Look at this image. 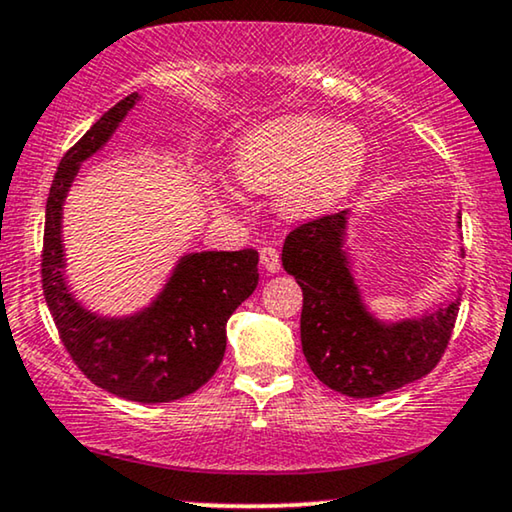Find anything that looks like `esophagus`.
Returning a JSON list of instances; mask_svg holds the SVG:
<instances>
[{
	"label": "esophagus",
	"mask_w": 512,
	"mask_h": 512,
	"mask_svg": "<svg viewBox=\"0 0 512 512\" xmlns=\"http://www.w3.org/2000/svg\"><path fill=\"white\" fill-rule=\"evenodd\" d=\"M260 262L269 274H278V271H281V255H278V250L271 248V245L260 250Z\"/></svg>",
	"instance_id": "esophagus-1"
}]
</instances>
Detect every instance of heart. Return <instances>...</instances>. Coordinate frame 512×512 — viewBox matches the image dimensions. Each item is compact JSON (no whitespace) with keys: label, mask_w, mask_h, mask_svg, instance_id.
<instances>
[{"label":"heart","mask_w":512,"mask_h":512,"mask_svg":"<svg viewBox=\"0 0 512 512\" xmlns=\"http://www.w3.org/2000/svg\"><path fill=\"white\" fill-rule=\"evenodd\" d=\"M367 145L351 124L288 114L250 128L234 147V173L252 192L274 194L283 215L309 220L339 206L363 177ZM217 203L234 194L217 189Z\"/></svg>","instance_id":"1"}]
</instances>
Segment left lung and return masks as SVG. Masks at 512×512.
<instances>
[{
	"label": "left lung",
	"instance_id": "8db88e82",
	"mask_svg": "<svg viewBox=\"0 0 512 512\" xmlns=\"http://www.w3.org/2000/svg\"><path fill=\"white\" fill-rule=\"evenodd\" d=\"M459 217L461 227V213ZM351 210L302 224L283 243V269L304 295L302 351L313 374L349 398H377L438 365L452 337L461 288L417 316L379 318L365 302L349 245Z\"/></svg>",
	"mask_w": 512,
	"mask_h": 512
}]
</instances>
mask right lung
Here are the masks:
<instances>
[{"label":"right lung","instance_id":"1","mask_svg":"<svg viewBox=\"0 0 512 512\" xmlns=\"http://www.w3.org/2000/svg\"><path fill=\"white\" fill-rule=\"evenodd\" d=\"M142 98L131 93L63 156L46 201L44 297L65 349L95 386L133 403H170L199 391L227 349V320L260 281L257 250H201L177 257L161 290L138 311L88 309L67 281L63 208L81 163L98 154Z\"/></svg>","mask_w":512,"mask_h":512}]
</instances>
